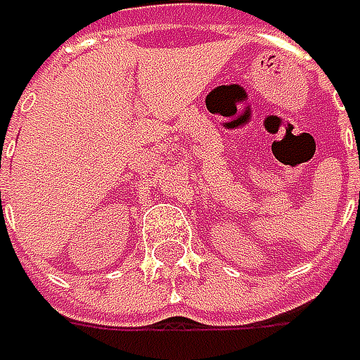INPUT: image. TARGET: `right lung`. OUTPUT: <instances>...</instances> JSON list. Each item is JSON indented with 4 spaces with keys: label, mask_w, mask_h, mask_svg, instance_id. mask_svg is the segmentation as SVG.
Returning <instances> with one entry per match:
<instances>
[{
    "label": "right lung",
    "mask_w": 360,
    "mask_h": 360,
    "mask_svg": "<svg viewBox=\"0 0 360 360\" xmlns=\"http://www.w3.org/2000/svg\"><path fill=\"white\" fill-rule=\"evenodd\" d=\"M0 204H1V202H0Z\"/></svg>",
    "instance_id": "right-lung-1"
}]
</instances>
